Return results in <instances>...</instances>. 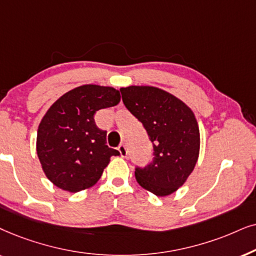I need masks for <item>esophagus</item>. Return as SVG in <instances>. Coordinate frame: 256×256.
I'll list each match as a JSON object with an SVG mask.
<instances>
[{
  "label": "esophagus",
  "instance_id": "34e87169",
  "mask_svg": "<svg viewBox=\"0 0 256 256\" xmlns=\"http://www.w3.org/2000/svg\"><path fill=\"white\" fill-rule=\"evenodd\" d=\"M118 151L120 153L122 156H128V150H126V145L125 144H120L118 146Z\"/></svg>",
  "mask_w": 256,
  "mask_h": 256
}]
</instances>
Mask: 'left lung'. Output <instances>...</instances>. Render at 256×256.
<instances>
[{
    "instance_id": "obj_1",
    "label": "left lung",
    "mask_w": 256,
    "mask_h": 256,
    "mask_svg": "<svg viewBox=\"0 0 256 256\" xmlns=\"http://www.w3.org/2000/svg\"><path fill=\"white\" fill-rule=\"evenodd\" d=\"M128 110L142 122L153 145V162L136 168L142 188L158 196L174 193L193 172L200 152V131L188 105L156 86L120 88Z\"/></svg>"
}]
</instances>
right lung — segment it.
Segmentation results:
<instances>
[{
	"mask_svg": "<svg viewBox=\"0 0 256 256\" xmlns=\"http://www.w3.org/2000/svg\"><path fill=\"white\" fill-rule=\"evenodd\" d=\"M120 94L111 86L85 84L60 96L38 125L36 151L46 178L58 188L76 193L100 179L117 150L106 145V131L94 122L100 108L117 105Z\"/></svg>",
	"mask_w": 256,
	"mask_h": 256,
	"instance_id": "1",
	"label": "right lung"
}]
</instances>
